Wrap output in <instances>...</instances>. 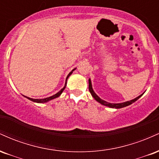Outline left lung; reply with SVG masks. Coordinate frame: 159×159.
<instances>
[{
  "mask_svg": "<svg viewBox=\"0 0 159 159\" xmlns=\"http://www.w3.org/2000/svg\"><path fill=\"white\" fill-rule=\"evenodd\" d=\"M89 90H90L91 95H92V96L96 100V101L98 102H99L100 104H102V105H105V106H107L109 107H112V108H122V107H126L128 105H132L133 102H136L137 100L140 97H141L142 96H143V94L140 95L139 96H138V97L134 98V99L132 100H130V101H128V102H123V103H110V102H107L105 101V100H102L95 93V92L93 90V87H92V84H91V81L90 79H89Z\"/></svg>",
  "mask_w": 159,
  "mask_h": 159,
  "instance_id": "1",
  "label": "left lung"
}]
</instances>
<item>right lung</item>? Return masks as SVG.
Wrapping results in <instances>:
<instances>
[{"label": "right lung", "mask_w": 159, "mask_h": 159, "mask_svg": "<svg viewBox=\"0 0 159 159\" xmlns=\"http://www.w3.org/2000/svg\"><path fill=\"white\" fill-rule=\"evenodd\" d=\"M75 69H72V70L70 72H69L68 75H67V77H66V83H65V86H64V87H63V89H61V90H60L59 92H58V93H57L56 94H54V96H50V97H48V98H41V99H39V98H29V97H27V96H25V97H26L27 98H28V99H30V101H32V102H37V103H45V102H48V101H51V100L54 99V98H57V97H59V96H61V95L62 93H63V91L64 90V89L66 88V81H67V79H68V78L69 77V76L71 75H72V72H73V71L75 70Z\"/></svg>", "instance_id": "1"}]
</instances>
